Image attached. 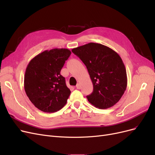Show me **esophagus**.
<instances>
[{
    "label": "esophagus",
    "mask_w": 155,
    "mask_h": 155,
    "mask_svg": "<svg viewBox=\"0 0 155 155\" xmlns=\"http://www.w3.org/2000/svg\"><path fill=\"white\" fill-rule=\"evenodd\" d=\"M76 88H77L78 89H80V88H81L80 84H79V83H78V84H77V85H76Z\"/></svg>",
    "instance_id": "obj_1"
}]
</instances>
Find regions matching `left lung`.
Here are the masks:
<instances>
[{"instance_id":"8db88e82","label":"left lung","mask_w":155,"mask_h":155,"mask_svg":"<svg viewBox=\"0 0 155 155\" xmlns=\"http://www.w3.org/2000/svg\"><path fill=\"white\" fill-rule=\"evenodd\" d=\"M72 51L85 64L93 84V92L87 96L89 103L100 109L114 106L127 85L125 67L120 56L108 46L90 43Z\"/></svg>"}]
</instances>
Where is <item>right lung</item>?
Listing matches in <instances>:
<instances>
[{
  "instance_id": "add662e5",
  "label": "right lung",
  "mask_w": 155,
  "mask_h": 155,
  "mask_svg": "<svg viewBox=\"0 0 155 155\" xmlns=\"http://www.w3.org/2000/svg\"><path fill=\"white\" fill-rule=\"evenodd\" d=\"M70 54L71 51L67 48L45 50L28 64L25 90L29 100L40 110L51 113L66 105L71 92L60 72Z\"/></svg>"
}]
</instances>
